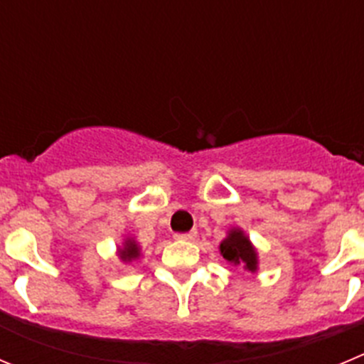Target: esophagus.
Returning <instances> with one entry per match:
<instances>
[{
    "label": "esophagus",
    "mask_w": 364,
    "mask_h": 364,
    "mask_svg": "<svg viewBox=\"0 0 364 364\" xmlns=\"http://www.w3.org/2000/svg\"><path fill=\"white\" fill-rule=\"evenodd\" d=\"M196 236H198V232L191 230V232H186V234H175V240H180V241H195Z\"/></svg>",
    "instance_id": "1"
}]
</instances>
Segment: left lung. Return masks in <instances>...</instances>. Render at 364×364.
Wrapping results in <instances>:
<instances>
[{
	"mask_svg": "<svg viewBox=\"0 0 364 364\" xmlns=\"http://www.w3.org/2000/svg\"><path fill=\"white\" fill-rule=\"evenodd\" d=\"M220 255H223L225 261L230 266H241L245 272L257 273L259 269V254L257 248L247 236V232L240 227H230L227 230V236L221 241Z\"/></svg>",
	"mask_w": 364,
	"mask_h": 364,
	"instance_id": "8db88e82",
	"label": "left lung"
}]
</instances>
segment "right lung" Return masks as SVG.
<instances>
[{"mask_svg": "<svg viewBox=\"0 0 364 364\" xmlns=\"http://www.w3.org/2000/svg\"><path fill=\"white\" fill-rule=\"evenodd\" d=\"M116 254H117V257H119L121 262H124V264H130L132 261L141 259V255H143V248H141V245L137 243L136 237L127 236L123 240V243L117 247Z\"/></svg>", "mask_w": 364, "mask_h": 364, "instance_id": "obj_1", "label": "right lung"}]
</instances>
